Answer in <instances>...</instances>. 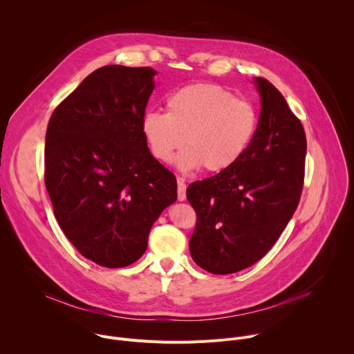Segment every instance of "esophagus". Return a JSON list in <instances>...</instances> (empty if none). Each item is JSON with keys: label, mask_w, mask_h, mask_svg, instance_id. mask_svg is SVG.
<instances>
[{"label": "esophagus", "mask_w": 354, "mask_h": 354, "mask_svg": "<svg viewBox=\"0 0 354 354\" xmlns=\"http://www.w3.org/2000/svg\"><path fill=\"white\" fill-rule=\"evenodd\" d=\"M186 198V183L182 178H178V200L183 201Z\"/></svg>", "instance_id": "obj_1"}]
</instances>
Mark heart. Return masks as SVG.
<instances>
[{"label":"heart","mask_w":354,"mask_h":354,"mask_svg":"<svg viewBox=\"0 0 354 354\" xmlns=\"http://www.w3.org/2000/svg\"><path fill=\"white\" fill-rule=\"evenodd\" d=\"M258 129V113L250 102L212 82L185 85L167 97V113L148 112L141 130L151 154L171 162L176 151L185 171L203 168L220 174L245 154Z\"/></svg>","instance_id":"1"}]
</instances>
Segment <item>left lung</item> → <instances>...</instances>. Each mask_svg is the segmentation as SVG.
Returning a JSON list of instances; mask_svg holds the SVG:
<instances>
[{"label": "left lung", "instance_id": "1", "mask_svg": "<svg viewBox=\"0 0 354 354\" xmlns=\"http://www.w3.org/2000/svg\"><path fill=\"white\" fill-rule=\"evenodd\" d=\"M262 111L245 154L230 169L189 185L196 265L230 274L261 261L291 220L304 186L307 138L284 96L257 77Z\"/></svg>", "mask_w": 354, "mask_h": 354}]
</instances>
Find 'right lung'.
Returning <instances> with one entry per match:
<instances>
[{
  "mask_svg": "<svg viewBox=\"0 0 354 354\" xmlns=\"http://www.w3.org/2000/svg\"><path fill=\"white\" fill-rule=\"evenodd\" d=\"M156 74L100 67L48 120L44 183L55 216L80 254L104 268L138 261L176 200L175 175L151 156L141 130Z\"/></svg>",
  "mask_w": 354,
  "mask_h": 354,
  "instance_id": "right-lung-1",
  "label": "right lung"
}]
</instances>
